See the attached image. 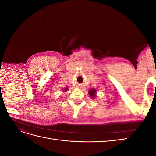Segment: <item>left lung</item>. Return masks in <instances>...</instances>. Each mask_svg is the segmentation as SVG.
<instances>
[{
  "label": "left lung",
  "mask_w": 156,
  "mask_h": 156,
  "mask_svg": "<svg viewBox=\"0 0 156 156\" xmlns=\"http://www.w3.org/2000/svg\"><path fill=\"white\" fill-rule=\"evenodd\" d=\"M88 94H89L91 98H95V97H96V89H95V88H92V89H90V90L88 91Z\"/></svg>",
  "instance_id": "1"
}]
</instances>
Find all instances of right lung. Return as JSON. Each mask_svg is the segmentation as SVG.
<instances>
[{
  "instance_id": "obj_1",
  "label": "right lung",
  "mask_w": 156,
  "mask_h": 156,
  "mask_svg": "<svg viewBox=\"0 0 156 156\" xmlns=\"http://www.w3.org/2000/svg\"><path fill=\"white\" fill-rule=\"evenodd\" d=\"M68 88L66 87V88H64V90H65V91H67V90H68Z\"/></svg>"
}]
</instances>
